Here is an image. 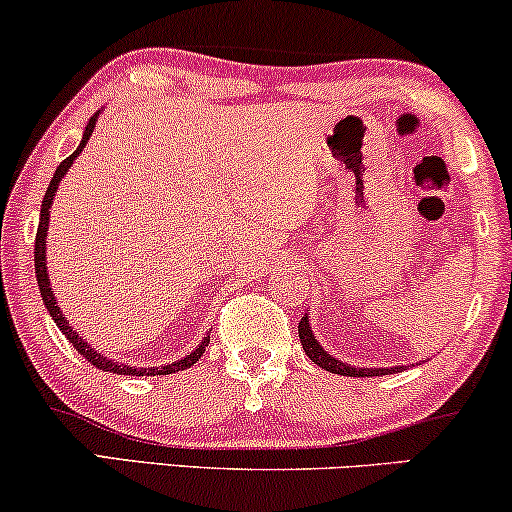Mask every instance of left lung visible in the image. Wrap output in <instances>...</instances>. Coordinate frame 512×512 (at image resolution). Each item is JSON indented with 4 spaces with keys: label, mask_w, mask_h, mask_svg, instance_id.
I'll list each match as a JSON object with an SVG mask.
<instances>
[{
    "label": "left lung",
    "mask_w": 512,
    "mask_h": 512,
    "mask_svg": "<svg viewBox=\"0 0 512 512\" xmlns=\"http://www.w3.org/2000/svg\"><path fill=\"white\" fill-rule=\"evenodd\" d=\"M308 318H311V315L306 313L304 318L299 320L301 346H304L306 356L311 358L315 365H320L323 370L334 372V375H344V377H380V375H394V372H403L408 368V365H394V368H356V365L339 361V358H334L330 351H325L323 344L315 339Z\"/></svg>",
    "instance_id": "obj_1"
}]
</instances>
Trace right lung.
<instances>
[{
    "label": "right lung",
    "instance_id": "add662e5",
    "mask_svg": "<svg viewBox=\"0 0 512 512\" xmlns=\"http://www.w3.org/2000/svg\"><path fill=\"white\" fill-rule=\"evenodd\" d=\"M99 113H102V111H97V113H94V116L90 118V121H87V128H85V132H82V140H80V144H78V149H75L73 154L68 156L66 161L59 163V168H56L52 182H49L47 192H44L42 208H40V225H37V237H35V275H37V287H40L42 301H44V306H47L49 315H52V320L56 323V327H59V330H61L63 334H66V339L75 346V351H78L80 356H85L87 363H92L94 368H99V370H104V372H116V375H132V377L170 375V372L187 370V368H192V365L197 363L201 356H204L206 346H208V342H211V337H208V334H206L204 339H201L197 349H194L192 353H187L185 358H178V361H175V363L159 365V368H137V365L118 363V361H113V358L104 356V353H99L97 349H92V344H87L85 339H82L80 334L73 330V325H68V320L63 318V311L59 308V304H56V296H54V292H52V285H49V270H47V230H49V216H52V211H49V208H52V204H54L56 189H59L61 180L66 178L68 168L73 166V161L78 159L80 151L85 149L87 140H90V137H92L94 128H97Z\"/></svg>",
    "mask_w": 512,
    "mask_h": 512
}]
</instances>
